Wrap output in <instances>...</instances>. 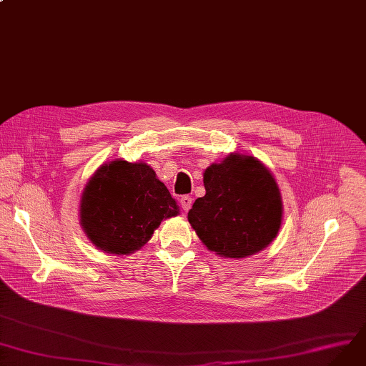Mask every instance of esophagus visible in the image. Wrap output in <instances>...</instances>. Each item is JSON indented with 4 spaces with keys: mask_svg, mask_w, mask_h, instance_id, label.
<instances>
[{
    "mask_svg": "<svg viewBox=\"0 0 366 366\" xmlns=\"http://www.w3.org/2000/svg\"><path fill=\"white\" fill-rule=\"evenodd\" d=\"M180 204H182V208H183V211H184V212H187V211L192 208V204H193L192 196H189V194L183 196V198L180 199Z\"/></svg>",
    "mask_w": 366,
    "mask_h": 366,
    "instance_id": "obj_1",
    "label": "esophagus"
}]
</instances>
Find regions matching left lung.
<instances>
[{"instance_id":"8db88e82","label":"left lung","mask_w":366,"mask_h":366,"mask_svg":"<svg viewBox=\"0 0 366 366\" xmlns=\"http://www.w3.org/2000/svg\"><path fill=\"white\" fill-rule=\"evenodd\" d=\"M205 196L187 214L192 229L221 258H246L265 249L283 221V199L258 158L232 152L204 172Z\"/></svg>"}]
</instances>
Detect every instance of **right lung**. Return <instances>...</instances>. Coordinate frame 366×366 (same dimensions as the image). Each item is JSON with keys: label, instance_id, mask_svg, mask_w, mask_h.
I'll list each match as a JSON object with an SVG mask.
<instances>
[{"label": "right lung", "instance_id": "add662e5", "mask_svg": "<svg viewBox=\"0 0 366 366\" xmlns=\"http://www.w3.org/2000/svg\"><path fill=\"white\" fill-rule=\"evenodd\" d=\"M80 226L95 247L130 255L142 247L162 219L180 214L176 199L144 161L102 164L80 196Z\"/></svg>", "mask_w": 366, "mask_h": 366}]
</instances>
